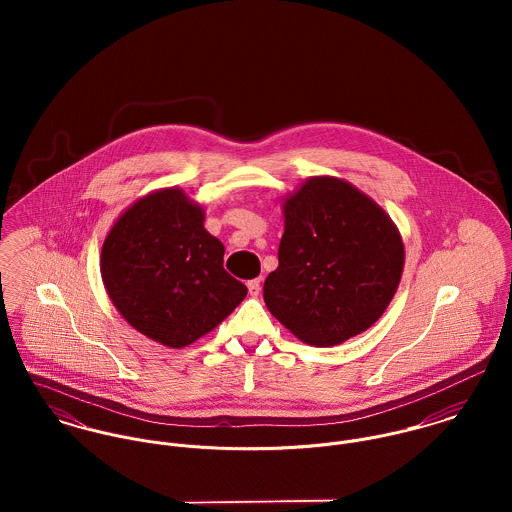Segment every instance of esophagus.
<instances>
[{"label":"esophagus","instance_id":"esophagus-1","mask_svg":"<svg viewBox=\"0 0 512 512\" xmlns=\"http://www.w3.org/2000/svg\"><path fill=\"white\" fill-rule=\"evenodd\" d=\"M248 293H250L252 297H256V295L260 293V280H250V282H248Z\"/></svg>","mask_w":512,"mask_h":512}]
</instances>
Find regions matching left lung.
I'll return each instance as SVG.
<instances>
[{"instance_id": "obj_1", "label": "left lung", "mask_w": 512, "mask_h": 512, "mask_svg": "<svg viewBox=\"0 0 512 512\" xmlns=\"http://www.w3.org/2000/svg\"><path fill=\"white\" fill-rule=\"evenodd\" d=\"M278 268L264 282L270 313L313 347L374 325L398 290L404 242L392 219L339 177H309L284 199Z\"/></svg>"}]
</instances>
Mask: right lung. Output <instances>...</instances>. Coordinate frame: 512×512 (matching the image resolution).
Wrapping results in <instances>:
<instances>
[{
  "mask_svg": "<svg viewBox=\"0 0 512 512\" xmlns=\"http://www.w3.org/2000/svg\"><path fill=\"white\" fill-rule=\"evenodd\" d=\"M224 246L205 228V209L183 189L147 193L112 224L100 274L118 313L171 349L213 331L246 297L222 268Z\"/></svg>",
  "mask_w": 512,
  "mask_h": 512,
  "instance_id": "obj_1",
  "label": "right lung"
}]
</instances>
